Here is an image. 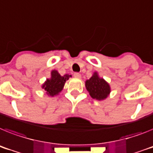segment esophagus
Returning <instances> with one entry per match:
<instances>
[{
  "mask_svg": "<svg viewBox=\"0 0 153 153\" xmlns=\"http://www.w3.org/2000/svg\"><path fill=\"white\" fill-rule=\"evenodd\" d=\"M74 76L76 78H78V79H80V78H81V75H80L79 73H75V74H74Z\"/></svg>",
  "mask_w": 153,
  "mask_h": 153,
  "instance_id": "obj_1",
  "label": "esophagus"
}]
</instances>
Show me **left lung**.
Here are the masks:
<instances>
[{
    "mask_svg": "<svg viewBox=\"0 0 153 153\" xmlns=\"http://www.w3.org/2000/svg\"><path fill=\"white\" fill-rule=\"evenodd\" d=\"M85 86L91 97L96 100H104L110 94V85L103 78L99 77L97 72L94 73L89 79L86 80Z\"/></svg>",
    "mask_w": 153,
    "mask_h": 153,
    "instance_id": "obj_1",
    "label": "left lung"
}]
</instances>
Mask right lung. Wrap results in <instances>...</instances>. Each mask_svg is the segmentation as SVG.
I'll use <instances>...</instances> for the list:
<instances>
[{
    "label": "right lung",
    "instance_id": "add662e5",
    "mask_svg": "<svg viewBox=\"0 0 153 153\" xmlns=\"http://www.w3.org/2000/svg\"><path fill=\"white\" fill-rule=\"evenodd\" d=\"M70 75L66 74L61 76L56 70H53L51 72V78L47 79L46 81L43 83L42 87L46 91V94L49 96L54 97L55 95L59 94L63 89L64 84L67 79H69Z\"/></svg>",
    "mask_w": 153,
    "mask_h": 153
}]
</instances>
